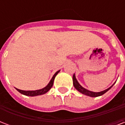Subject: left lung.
<instances>
[{
  "instance_id": "obj_1",
  "label": "left lung",
  "mask_w": 125,
  "mask_h": 125,
  "mask_svg": "<svg viewBox=\"0 0 125 125\" xmlns=\"http://www.w3.org/2000/svg\"><path fill=\"white\" fill-rule=\"evenodd\" d=\"M73 85L76 88V89H77L79 92L82 93V94H84V95H87V96H89V97H99V96H101V95H103V94H104L106 92H107L113 86L112 85L111 87H110L107 89H105V90H104L103 91H101V92H93V91H89V90H87V89L83 88L82 86H81L80 85V83H78L77 80L76 79V77H75L74 74H73Z\"/></svg>"
}]
</instances>
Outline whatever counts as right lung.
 <instances>
[{
  "instance_id": "1",
  "label": "right lung",
  "mask_w": 125,
  "mask_h": 125,
  "mask_svg": "<svg viewBox=\"0 0 125 125\" xmlns=\"http://www.w3.org/2000/svg\"><path fill=\"white\" fill-rule=\"evenodd\" d=\"M60 72V70L58 71L54 74V76H52V78L51 79V80L50 81L49 83H48V85L45 87L43 89H39V90H36V91H24V90H21V89H19L17 88H16V89L19 92H20L21 94L24 95H26V96H30V97H34V96H37V95H43V94H45L47 92V91H49L50 90L51 87H52L53 85V83H54V80L55 76H56L57 74Z\"/></svg>"
}]
</instances>
